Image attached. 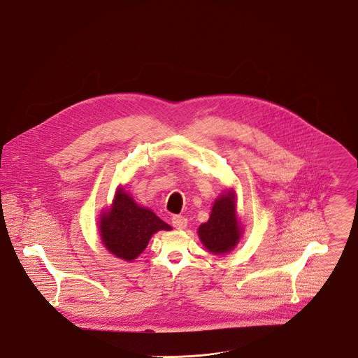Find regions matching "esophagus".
<instances>
[{
  "label": "esophagus",
  "mask_w": 358,
  "mask_h": 358,
  "mask_svg": "<svg viewBox=\"0 0 358 358\" xmlns=\"http://www.w3.org/2000/svg\"><path fill=\"white\" fill-rule=\"evenodd\" d=\"M171 224L177 229V230H182V229H185L187 226H188V220L185 217H182V215H174L173 218H171Z\"/></svg>",
  "instance_id": "1"
}]
</instances>
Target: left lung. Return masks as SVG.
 Listing matches in <instances>:
<instances>
[{"label":"left lung","instance_id":"8db88e82","mask_svg":"<svg viewBox=\"0 0 358 358\" xmlns=\"http://www.w3.org/2000/svg\"><path fill=\"white\" fill-rule=\"evenodd\" d=\"M244 226L237 213V194L233 188L223 192L213 203L207 222L197 229V236L210 253L226 255L238 245Z\"/></svg>","mask_w":358,"mask_h":358}]
</instances>
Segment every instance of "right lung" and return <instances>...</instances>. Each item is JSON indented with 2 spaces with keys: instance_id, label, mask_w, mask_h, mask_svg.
<instances>
[{
  "instance_id": "obj_1",
  "label": "right lung",
  "mask_w": 358,
  "mask_h": 358,
  "mask_svg": "<svg viewBox=\"0 0 358 358\" xmlns=\"http://www.w3.org/2000/svg\"><path fill=\"white\" fill-rule=\"evenodd\" d=\"M98 229L106 250L121 260L134 262L155 233L171 230V226L138 204L127 187L118 185L110 207L99 214Z\"/></svg>"
}]
</instances>
